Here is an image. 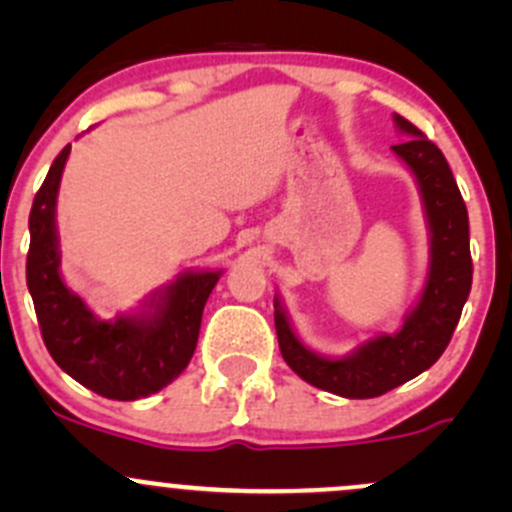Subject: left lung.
<instances>
[{
  "mask_svg": "<svg viewBox=\"0 0 512 512\" xmlns=\"http://www.w3.org/2000/svg\"><path fill=\"white\" fill-rule=\"evenodd\" d=\"M406 138L391 146L414 173L428 227V272L418 302L394 334H376L354 352L324 356L294 332L280 294H275V329L287 366L317 389L344 399H374L431 369L446 352L463 304L471 294L473 262L468 210L443 153L414 123L394 113Z\"/></svg>",
  "mask_w": 512,
  "mask_h": 512,
  "instance_id": "8db88e82",
  "label": "left lung"
}]
</instances>
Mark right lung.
<instances>
[{
	"label": "right lung",
	"instance_id": "add662e5",
	"mask_svg": "<svg viewBox=\"0 0 512 512\" xmlns=\"http://www.w3.org/2000/svg\"><path fill=\"white\" fill-rule=\"evenodd\" d=\"M71 146L56 156L29 213L27 287L51 359L86 389L116 401L156 394L183 374L205 302L223 270H185L136 312L101 319L61 277L56 195Z\"/></svg>",
	"mask_w": 512,
	"mask_h": 512
}]
</instances>
